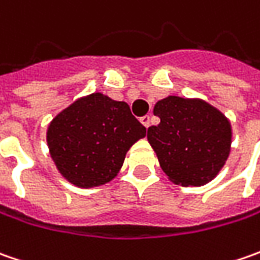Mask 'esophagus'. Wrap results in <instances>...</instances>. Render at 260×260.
I'll list each match as a JSON object with an SVG mask.
<instances>
[{"instance_id": "1", "label": "esophagus", "mask_w": 260, "mask_h": 260, "mask_svg": "<svg viewBox=\"0 0 260 260\" xmlns=\"http://www.w3.org/2000/svg\"><path fill=\"white\" fill-rule=\"evenodd\" d=\"M140 121H142V124L147 128V127L150 125V117H149V115H143V117L140 118Z\"/></svg>"}]
</instances>
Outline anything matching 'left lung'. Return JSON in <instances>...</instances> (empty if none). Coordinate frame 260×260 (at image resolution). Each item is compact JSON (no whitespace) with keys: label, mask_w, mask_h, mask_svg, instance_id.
Listing matches in <instances>:
<instances>
[{"label":"left lung","mask_w":260,"mask_h":260,"mask_svg":"<svg viewBox=\"0 0 260 260\" xmlns=\"http://www.w3.org/2000/svg\"><path fill=\"white\" fill-rule=\"evenodd\" d=\"M157 125L147 128V140L169 179L182 186L210 182L230 153L232 127L217 108L201 100L168 96L157 101Z\"/></svg>","instance_id":"left-lung-1"}]
</instances>
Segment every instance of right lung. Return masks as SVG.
Here are the masks:
<instances>
[{
  "instance_id": "1",
  "label": "right lung",
  "mask_w": 260,
  "mask_h": 260,
  "mask_svg": "<svg viewBox=\"0 0 260 260\" xmlns=\"http://www.w3.org/2000/svg\"><path fill=\"white\" fill-rule=\"evenodd\" d=\"M146 136V127L123 101L88 95L69 105L47 128V145L59 172L81 188L111 181L127 150Z\"/></svg>"
}]
</instances>
